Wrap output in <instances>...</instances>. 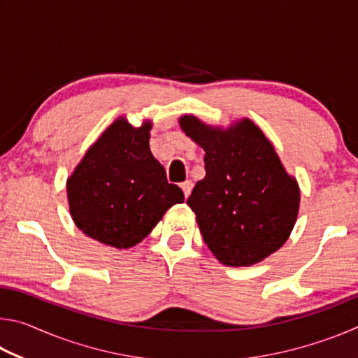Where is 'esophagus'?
<instances>
[{"label": "esophagus", "instance_id": "esophagus-1", "mask_svg": "<svg viewBox=\"0 0 358 358\" xmlns=\"http://www.w3.org/2000/svg\"><path fill=\"white\" fill-rule=\"evenodd\" d=\"M181 189H183V192H185V197H189V194L192 191V181L187 180V181H185V183H181Z\"/></svg>", "mask_w": 358, "mask_h": 358}]
</instances>
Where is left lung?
Masks as SVG:
<instances>
[{
	"mask_svg": "<svg viewBox=\"0 0 358 358\" xmlns=\"http://www.w3.org/2000/svg\"><path fill=\"white\" fill-rule=\"evenodd\" d=\"M180 128L205 151V178L186 203L213 256L250 266L286 243L300 207V187L273 143L250 118L227 128L183 115Z\"/></svg>",
	"mask_w": 358,
	"mask_h": 358,
	"instance_id": "obj_1",
	"label": "left lung"
}]
</instances>
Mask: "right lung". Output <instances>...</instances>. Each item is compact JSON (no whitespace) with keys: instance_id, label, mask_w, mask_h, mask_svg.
<instances>
[{"instance_id":"add662e5","label":"right lung","mask_w":358,"mask_h":358,"mask_svg":"<svg viewBox=\"0 0 358 358\" xmlns=\"http://www.w3.org/2000/svg\"><path fill=\"white\" fill-rule=\"evenodd\" d=\"M153 121L118 117L87 150L66 181L76 226L99 243L128 250L147 237L183 191L167 181L150 150Z\"/></svg>"}]
</instances>
